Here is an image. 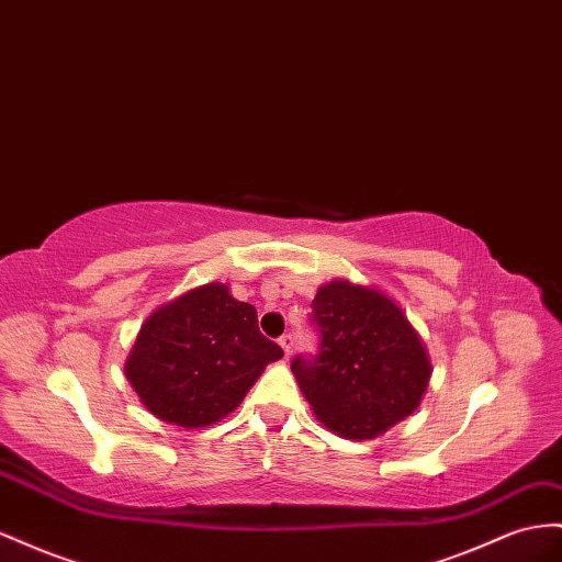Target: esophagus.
I'll use <instances>...</instances> for the list:
<instances>
[{
    "instance_id": "esophagus-1",
    "label": "esophagus",
    "mask_w": 562,
    "mask_h": 562,
    "mask_svg": "<svg viewBox=\"0 0 562 562\" xmlns=\"http://www.w3.org/2000/svg\"><path fill=\"white\" fill-rule=\"evenodd\" d=\"M279 345L283 347V357L285 359L291 357V352H293V336H291V333H283V336L279 338Z\"/></svg>"
}]
</instances>
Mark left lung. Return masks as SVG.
I'll use <instances>...</instances> for the list:
<instances>
[{
  "label": "left lung",
  "mask_w": 562,
  "mask_h": 562,
  "mask_svg": "<svg viewBox=\"0 0 562 562\" xmlns=\"http://www.w3.org/2000/svg\"><path fill=\"white\" fill-rule=\"evenodd\" d=\"M316 355L291 371L316 418L347 439H373L420 404L430 359L418 333L390 297L330 281L312 300Z\"/></svg>",
  "instance_id": "1"
}]
</instances>
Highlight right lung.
I'll list each match as a JSON object with an SVG mask.
<instances>
[{
    "instance_id": "add662e5",
    "label": "right lung",
    "mask_w": 562,
    "mask_h": 562,
    "mask_svg": "<svg viewBox=\"0 0 562 562\" xmlns=\"http://www.w3.org/2000/svg\"><path fill=\"white\" fill-rule=\"evenodd\" d=\"M283 350L257 328V310L207 283L146 318L125 363L127 381L154 416L203 428L232 414Z\"/></svg>"
}]
</instances>
